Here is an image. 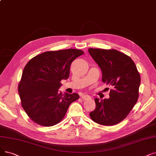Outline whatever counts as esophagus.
Instances as JSON below:
<instances>
[{
	"label": "esophagus",
	"mask_w": 156,
	"mask_h": 156,
	"mask_svg": "<svg viewBox=\"0 0 156 156\" xmlns=\"http://www.w3.org/2000/svg\"><path fill=\"white\" fill-rule=\"evenodd\" d=\"M81 97H82V98L83 100H87V99H89L90 98V96H89V95H87V94H82V96H81Z\"/></svg>",
	"instance_id": "1"
}]
</instances>
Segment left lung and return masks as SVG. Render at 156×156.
I'll return each instance as SVG.
<instances>
[{"mask_svg":"<svg viewBox=\"0 0 156 156\" xmlns=\"http://www.w3.org/2000/svg\"><path fill=\"white\" fill-rule=\"evenodd\" d=\"M90 55L102 71V81L112 85L110 98H95L96 108L90 113L93 121L113 126L122 121L136 105L140 76L133 60L116 50L89 48Z\"/></svg>","mask_w":156,"mask_h":156,"instance_id":"8db88e82","label":"left lung"}]
</instances>
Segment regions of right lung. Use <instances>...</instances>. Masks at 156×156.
<instances>
[{
	"label": "right lung",
	"mask_w": 156,
	"mask_h": 156,
	"mask_svg": "<svg viewBox=\"0 0 156 156\" xmlns=\"http://www.w3.org/2000/svg\"><path fill=\"white\" fill-rule=\"evenodd\" d=\"M83 53L77 49L46 51L26 64L18 93L22 108L32 121L43 126L55 125L64 119L69 105L79 99L76 93L58 91L60 81L69 76L73 60Z\"/></svg>",
	"instance_id": "add662e5"
}]
</instances>
